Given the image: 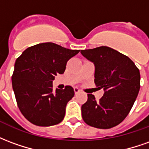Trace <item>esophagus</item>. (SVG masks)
<instances>
[{
	"mask_svg": "<svg viewBox=\"0 0 149 149\" xmlns=\"http://www.w3.org/2000/svg\"><path fill=\"white\" fill-rule=\"evenodd\" d=\"M80 92H81V90H80V89H79L78 88H77V87L74 88V93H75V94L79 93Z\"/></svg>",
	"mask_w": 149,
	"mask_h": 149,
	"instance_id": "esophagus-1",
	"label": "esophagus"
}]
</instances>
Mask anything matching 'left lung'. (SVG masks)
Wrapping results in <instances>:
<instances>
[{
	"mask_svg": "<svg viewBox=\"0 0 149 149\" xmlns=\"http://www.w3.org/2000/svg\"><path fill=\"white\" fill-rule=\"evenodd\" d=\"M95 65L94 82L104 96L99 100L93 94L81 106L84 121L89 126L108 129L120 124L130 112L141 87L139 68L127 56L107 46L81 50Z\"/></svg>",
	"mask_w": 149,
	"mask_h": 149,
	"instance_id": "obj_1",
	"label": "left lung"
}]
</instances>
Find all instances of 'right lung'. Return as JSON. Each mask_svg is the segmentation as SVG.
I'll list each match as a JSON object with an SVG mask.
<instances>
[{"label":"right lung","instance_id":"add662e5","mask_svg":"<svg viewBox=\"0 0 149 149\" xmlns=\"http://www.w3.org/2000/svg\"><path fill=\"white\" fill-rule=\"evenodd\" d=\"M80 50L52 42L31 46L16 61L12 84L19 109L37 126H52L63 120L66 104L74 97L71 86L52 90V81L62 74L69 59Z\"/></svg>","mask_w":149,"mask_h":149}]
</instances>
